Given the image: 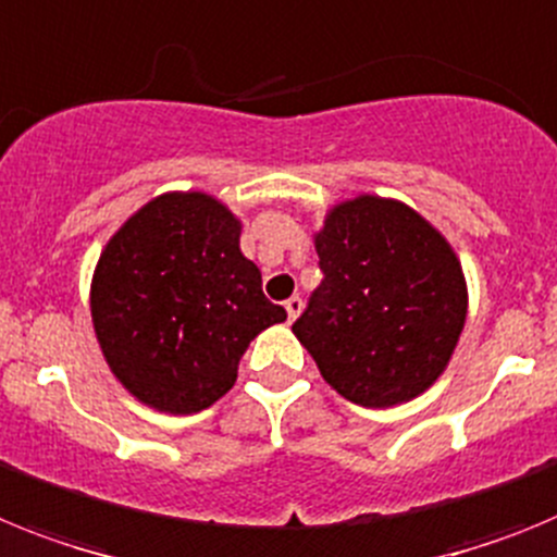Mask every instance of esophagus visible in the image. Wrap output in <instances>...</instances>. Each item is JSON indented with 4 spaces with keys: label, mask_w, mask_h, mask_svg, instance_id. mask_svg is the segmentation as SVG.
I'll return each instance as SVG.
<instances>
[{
    "label": "esophagus",
    "mask_w": 557,
    "mask_h": 557,
    "mask_svg": "<svg viewBox=\"0 0 557 557\" xmlns=\"http://www.w3.org/2000/svg\"><path fill=\"white\" fill-rule=\"evenodd\" d=\"M299 311H302V299L299 297L285 299V313H288V322H294V319L299 317Z\"/></svg>",
    "instance_id": "obj_1"
}]
</instances>
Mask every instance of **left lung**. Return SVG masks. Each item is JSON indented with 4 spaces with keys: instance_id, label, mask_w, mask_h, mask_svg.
<instances>
[{
    "instance_id": "left-lung-1",
    "label": "left lung",
    "mask_w": 557,
    "mask_h": 557,
    "mask_svg": "<svg viewBox=\"0 0 557 557\" xmlns=\"http://www.w3.org/2000/svg\"><path fill=\"white\" fill-rule=\"evenodd\" d=\"M322 283L292 325L322 379L370 409L418 398L446 370L468 292L448 240L412 207L359 196L317 232Z\"/></svg>"
}]
</instances>
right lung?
Segmentation results:
<instances>
[{
  "instance_id": "obj_1",
  "label": "right lung",
  "mask_w": 557,
  "mask_h": 557,
  "mask_svg": "<svg viewBox=\"0 0 557 557\" xmlns=\"http://www.w3.org/2000/svg\"><path fill=\"white\" fill-rule=\"evenodd\" d=\"M285 319L240 251V221L207 193H164L125 221L91 277V322L120 384L159 412L226 395L249 342Z\"/></svg>"
}]
</instances>
